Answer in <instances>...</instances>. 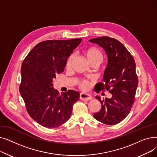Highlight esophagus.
<instances>
[{"instance_id": "obj_1", "label": "esophagus", "mask_w": 157, "mask_h": 157, "mask_svg": "<svg viewBox=\"0 0 157 157\" xmlns=\"http://www.w3.org/2000/svg\"><path fill=\"white\" fill-rule=\"evenodd\" d=\"M80 99L82 100V101H90L92 99V96L88 94H86V93H81L80 94Z\"/></svg>"}]
</instances>
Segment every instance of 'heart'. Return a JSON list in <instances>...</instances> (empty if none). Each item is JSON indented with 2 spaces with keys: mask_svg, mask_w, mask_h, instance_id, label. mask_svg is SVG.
Listing matches in <instances>:
<instances>
[{
  "mask_svg": "<svg viewBox=\"0 0 157 157\" xmlns=\"http://www.w3.org/2000/svg\"><path fill=\"white\" fill-rule=\"evenodd\" d=\"M83 53L90 64L99 65L104 59V56L99 49L95 47H88L83 51ZM73 55H71L66 63V67L69 68L73 61ZM78 85L80 88L84 90H87L90 87V83L86 80H79Z\"/></svg>",
  "mask_w": 157,
  "mask_h": 157,
  "instance_id": "heart-1",
  "label": "heart"
}]
</instances>
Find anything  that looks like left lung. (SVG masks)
<instances>
[{
    "label": "left lung",
    "mask_w": 157,
    "mask_h": 157,
    "mask_svg": "<svg viewBox=\"0 0 157 157\" xmlns=\"http://www.w3.org/2000/svg\"><path fill=\"white\" fill-rule=\"evenodd\" d=\"M103 48L108 56V65L104 73L103 83L97 85L95 91L108 90L111 98H96L101 103V110L94 113L95 119L104 124L113 125L125 119L134 101L138 85L134 58L119 40L109 37L90 40Z\"/></svg>",
    "instance_id": "8db88e82"
}]
</instances>
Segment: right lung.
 <instances>
[{
  "instance_id": "1",
  "label": "right lung",
  "mask_w": 157,
  "mask_h": 157,
  "mask_svg": "<svg viewBox=\"0 0 157 157\" xmlns=\"http://www.w3.org/2000/svg\"><path fill=\"white\" fill-rule=\"evenodd\" d=\"M82 39L48 40L35 46L21 67L20 92L30 117L40 125L59 127L71 117L79 93L69 90L61 94L53 79L64 71L67 59Z\"/></svg>"
}]
</instances>
